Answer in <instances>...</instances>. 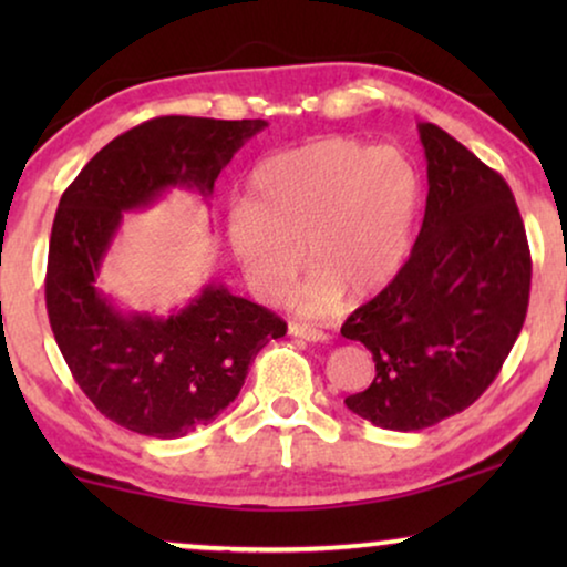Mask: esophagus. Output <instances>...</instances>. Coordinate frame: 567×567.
<instances>
[{
  "label": "esophagus",
  "mask_w": 567,
  "mask_h": 567,
  "mask_svg": "<svg viewBox=\"0 0 567 567\" xmlns=\"http://www.w3.org/2000/svg\"><path fill=\"white\" fill-rule=\"evenodd\" d=\"M289 332L293 338L309 340V343H322V340H328V332H322L320 328H315V324H307V322H291Z\"/></svg>",
  "instance_id": "esophagus-1"
}]
</instances>
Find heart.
<instances>
[{
	"instance_id": "b5f03b06",
	"label": "heart",
	"mask_w": 567,
	"mask_h": 567,
	"mask_svg": "<svg viewBox=\"0 0 567 567\" xmlns=\"http://www.w3.org/2000/svg\"><path fill=\"white\" fill-rule=\"evenodd\" d=\"M421 175L392 146L348 136L270 154L247 177L245 204L227 216L239 268L262 299L293 291L299 312H324L340 297L363 301L392 284L410 252L421 212Z\"/></svg>"
}]
</instances>
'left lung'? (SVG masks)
Segmentation results:
<instances>
[{
	"mask_svg": "<svg viewBox=\"0 0 567 567\" xmlns=\"http://www.w3.org/2000/svg\"><path fill=\"white\" fill-rule=\"evenodd\" d=\"M429 198L392 284L343 322L377 374L346 405L379 429L421 431L470 408L508 359L529 307L532 255L503 177L421 123Z\"/></svg>",
	"mask_w": 567,
	"mask_h": 567,
	"instance_id": "left-lung-1",
	"label": "left lung"
}]
</instances>
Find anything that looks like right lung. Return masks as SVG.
<instances>
[{"mask_svg":"<svg viewBox=\"0 0 567 567\" xmlns=\"http://www.w3.org/2000/svg\"><path fill=\"white\" fill-rule=\"evenodd\" d=\"M255 121L162 115L105 144L59 200L51 229L45 309L74 382L105 417L157 439H181L221 413L247 369L286 322L208 284L169 317L123 315L97 291V274L123 212L167 188L212 196L235 152L266 128Z\"/></svg>","mask_w":567,"mask_h":567,"instance_id":"obj_1","label":"right lung"}]
</instances>
